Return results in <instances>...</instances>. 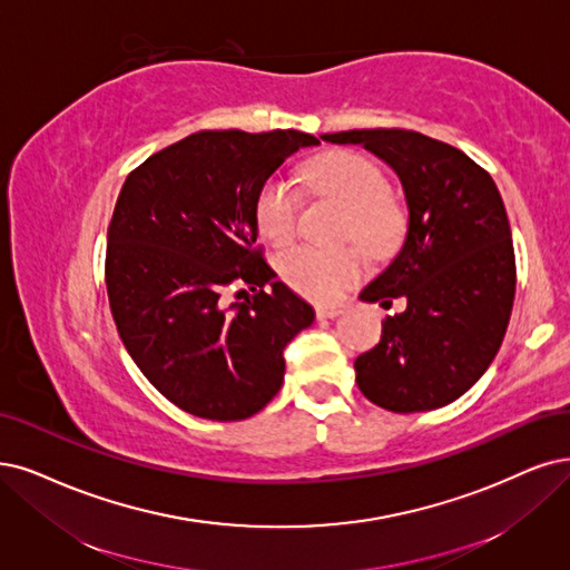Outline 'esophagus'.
Wrapping results in <instances>:
<instances>
[{
	"label": "esophagus",
	"instance_id": "obj_1",
	"mask_svg": "<svg viewBox=\"0 0 570 570\" xmlns=\"http://www.w3.org/2000/svg\"><path fill=\"white\" fill-rule=\"evenodd\" d=\"M314 312H317V320H335V317H341V314H343V307H338V305H320Z\"/></svg>",
	"mask_w": 570,
	"mask_h": 570
}]
</instances>
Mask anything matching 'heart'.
Returning <instances> with one entry per match:
<instances>
[{
	"mask_svg": "<svg viewBox=\"0 0 570 570\" xmlns=\"http://www.w3.org/2000/svg\"><path fill=\"white\" fill-rule=\"evenodd\" d=\"M312 193L341 202L350 210L345 239L360 242L368 253L387 248L399 232V210L390 204L385 174L356 153H331L307 166ZM301 193L291 180L272 176L256 197V225L261 235L284 246L293 239L301 218ZM364 258L356 248L293 246L282 253V279L309 301L328 303L362 277Z\"/></svg>",
	"mask_w": 570,
	"mask_h": 570,
	"instance_id": "1",
	"label": "heart"
}]
</instances>
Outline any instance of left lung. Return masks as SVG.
<instances>
[{
  "label": "left lung",
  "mask_w": 570,
  "mask_h": 570,
  "mask_svg": "<svg viewBox=\"0 0 570 570\" xmlns=\"http://www.w3.org/2000/svg\"><path fill=\"white\" fill-rule=\"evenodd\" d=\"M362 145L402 180L409 225L402 250L362 301L406 309L381 343L356 356V385L394 413L441 409L487 373L510 324L517 265L512 229L493 178L458 147L406 129L322 136Z\"/></svg>",
  "instance_id": "8db88e82"
}]
</instances>
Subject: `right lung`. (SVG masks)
<instances>
[{
	"label": "right lung",
	"mask_w": 570,
	"mask_h": 570,
	"mask_svg": "<svg viewBox=\"0 0 570 570\" xmlns=\"http://www.w3.org/2000/svg\"><path fill=\"white\" fill-rule=\"evenodd\" d=\"M309 145L320 140L293 129L199 131L121 187L105 253L110 309L136 366L185 413L229 423L263 411L284 383V347L314 322L256 246L263 183ZM235 281L254 296L225 306Z\"/></svg>",
	"instance_id": "obj_1"
}]
</instances>
